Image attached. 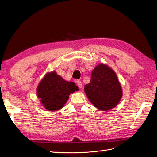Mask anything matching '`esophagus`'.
Returning <instances> with one entry per match:
<instances>
[{"label": "esophagus", "mask_w": 157, "mask_h": 157, "mask_svg": "<svg viewBox=\"0 0 157 157\" xmlns=\"http://www.w3.org/2000/svg\"><path fill=\"white\" fill-rule=\"evenodd\" d=\"M76 82L77 83L78 86L80 88H82V82H81V81H80V80H77V81H76Z\"/></svg>", "instance_id": "obj_1"}]
</instances>
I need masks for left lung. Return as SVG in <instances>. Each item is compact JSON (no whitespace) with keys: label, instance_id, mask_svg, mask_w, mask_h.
<instances>
[{"label":"left lung","instance_id":"obj_1","mask_svg":"<svg viewBox=\"0 0 157 157\" xmlns=\"http://www.w3.org/2000/svg\"><path fill=\"white\" fill-rule=\"evenodd\" d=\"M84 92L93 105L101 111L115 107L122 96L121 85L115 71L103 63L92 71L90 83L84 86Z\"/></svg>","mask_w":157,"mask_h":157}]
</instances>
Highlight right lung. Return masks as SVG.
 I'll use <instances>...</instances> for the list:
<instances>
[{"label":"right lung","instance_id":"obj_1","mask_svg":"<svg viewBox=\"0 0 157 157\" xmlns=\"http://www.w3.org/2000/svg\"><path fill=\"white\" fill-rule=\"evenodd\" d=\"M78 88L73 82L66 81L55 71L46 73L37 87V96L42 105L50 111L62 108L71 93L78 91Z\"/></svg>","mask_w":157,"mask_h":157}]
</instances>
